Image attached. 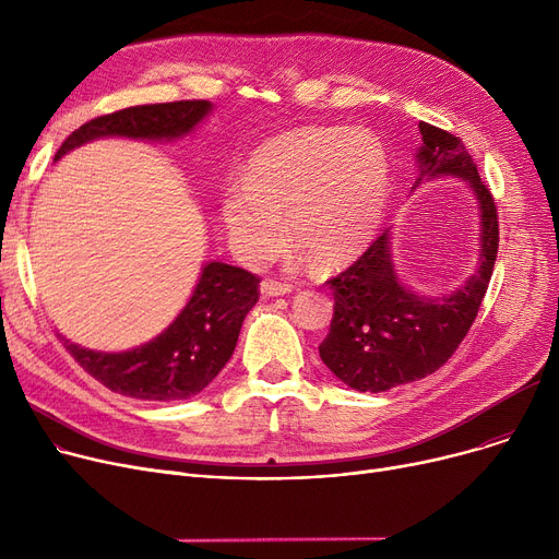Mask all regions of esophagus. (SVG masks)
Here are the masks:
<instances>
[{"instance_id":"1","label":"esophagus","mask_w":559,"mask_h":559,"mask_svg":"<svg viewBox=\"0 0 559 559\" xmlns=\"http://www.w3.org/2000/svg\"><path fill=\"white\" fill-rule=\"evenodd\" d=\"M260 292H262V297H283V295H289L292 285L267 278V281L260 283Z\"/></svg>"}]
</instances>
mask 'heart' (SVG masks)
<instances>
[{"label":"heart","instance_id":"obj_1","mask_svg":"<svg viewBox=\"0 0 559 559\" xmlns=\"http://www.w3.org/2000/svg\"><path fill=\"white\" fill-rule=\"evenodd\" d=\"M388 199L383 140L369 129L304 127L258 146L245 186H230L222 197V222L230 247L247 262L278 249L285 219L297 251L333 267L371 242Z\"/></svg>","mask_w":559,"mask_h":559}]
</instances>
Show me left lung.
I'll use <instances>...</instances> for the list:
<instances>
[{
	"instance_id": "8db88e82",
	"label": "left lung",
	"mask_w": 559,
	"mask_h": 559,
	"mask_svg": "<svg viewBox=\"0 0 559 559\" xmlns=\"http://www.w3.org/2000/svg\"><path fill=\"white\" fill-rule=\"evenodd\" d=\"M419 176L413 188L437 176L468 183L480 209V262L453 295L421 297L396 276L388 228L348 270L326 281L335 308L319 356L358 392H388L442 367L474 324L498 253L496 203L466 146L428 122H419Z\"/></svg>"
}]
</instances>
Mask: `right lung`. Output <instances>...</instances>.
<instances>
[{"label": "right lung", "mask_w": 559, "mask_h": 559, "mask_svg": "<svg viewBox=\"0 0 559 559\" xmlns=\"http://www.w3.org/2000/svg\"><path fill=\"white\" fill-rule=\"evenodd\" d=\"M213 110L211 102L131 106L79 127L56 152L106 138L174 140L190 133ZM260 278L242 267L205 262L190 301L152 342L122 354L91 350L66 340L70 356L110 392L140 401H183L209 388L233 356L247 312L255 306Z\"/></svg>", "instance_id": "1"}]
</instances>
